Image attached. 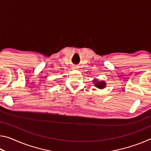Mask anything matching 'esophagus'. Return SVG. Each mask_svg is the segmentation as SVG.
<instances>
[{
    "mask_svg": "<svg viewBox=\"0 0 151 151\" xmlns=\"http://www.w3.org/2000/svg\"><path fill=\"white\" fill-rule=\"evenodd\" d=\"M73 69H74V70H75V69H76V67H73Z\"/></svg>",
    "mask_w": 151,
    "mask_h": 151,
    "instance_id": "34e87169",
    "label": "esophagus"
}]
</instances>
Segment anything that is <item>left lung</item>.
<instances>
[{
  "instance_id": "obj_1",
  "label": "left lung",
  "mask_w": 151,
  "mask_h": 151,
  "mask_svg": "<svg viewBox=\"0 0 151 151\" xmlns=\"http://www.w3.org/2000/svg\"><path fill=\"white\" fill-rule=\"evenodd\" d=\"M93 81V83L94 84V86H96V87L98 88H104L106 85V83H105V81H99L98 79H94Z\"/></svg>"
}]
</instances>
